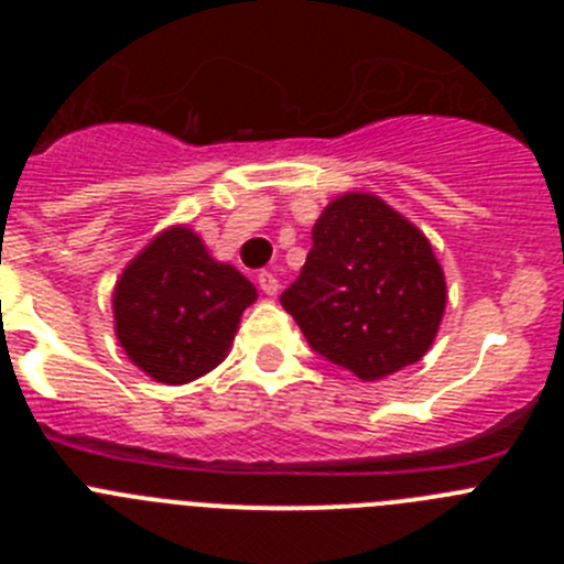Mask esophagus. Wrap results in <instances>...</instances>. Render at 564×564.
<instances>
[{
    "mask_svg": "<svg viewBox=\"0 0 564 564\" xmlns=\"http://www.w3.org/2000/svg\"><path fill=\"white\" fill-rule=\"evenodd\" d=\"M257 282H259V291L265 293V296L273 299V296H276V293H279V279L273 276L271 271H262V273H259Z\"/></svg>",
    "mask_w": 564,
    "mask_h": 564,
    "instance_id": "1",
    "label": "esophagus"
}]
</instances>
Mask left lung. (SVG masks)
Instances as JSON below:
<instances>
[{
  "label": "left lung",
  "instance_id": "1",
  "mask_svg": "<svg viewBox=\"0 0 564 564\" xmlns=\"http://www.w3.org/2000/svg\"><path fill=\"white\" fill-rule=\"evenodd\" d=\"M279 302L318 356L378 381L426 356L446 279L403 214L376 194L347 192L316 220L305 268Z\"/></svg>",
  "mask_w": 564,
  "mask_h": 564
}]
</instances>
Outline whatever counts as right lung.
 Instances as JSON below:
<instances>
[{
  "instance_id": "right-lung-1",
  "label": "right lung",
  "mask_w": 564,
  "mask_h": 564,
  "mask_svg": "<svg viewBox=\"0 0 564 564\" xmlns=\"http://www.w3.org/2000/svg\"><path fill=\"white\" fill-rule=\"evenodd\" d=\"M257 288L217 262L203 239L172 226L123 268L112 293L115 336L134 367L161 383L212 372L234 341Z\"/></svg>"
}]
</instances>
